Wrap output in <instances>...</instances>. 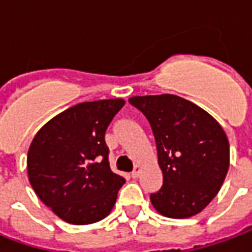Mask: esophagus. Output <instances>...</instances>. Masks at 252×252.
<instances>
[{"label": "esophagus", "mask_w": 252, "mask_h": 252, "mask_svg": "<svg viewBox=\"0 0 252 252\" xmlns=\"http://www.w3.org/2000/svg\"><path fill=\"white\" fill-rule=\"evenodd\" d=\"M139 175H140V167H139V165H136L135 169L132 171L131 176H132V178H133V179H136V178H139Z\"/></svg>", "instance_id": "1"}]
</instances>
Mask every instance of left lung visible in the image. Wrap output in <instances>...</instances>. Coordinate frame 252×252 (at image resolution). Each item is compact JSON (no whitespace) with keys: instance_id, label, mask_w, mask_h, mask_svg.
Segmentation results:
<instances>
[{"instance_id":"left-lung-1","label":"left lung","mask_w":252,"mask_h":252,"mask_svg":"<svg viewBox=\"0 0 252 252\" xmlns=\"http://www.w3.org/2000/svg\"><path fill=\"white\" fill-rule=\"evenodd\" d=\"M133 107L154 132L163 186L151 195L160 215L186 219L218 195L230 167V145L220 124L196 104L175 94L133 96Z\"/></svg>"}]
</instances>
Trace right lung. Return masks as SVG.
<instances>
[{
  "label": "right lung",
  "instance_id": "obj_1",
  "mask_svg": "<svg viewBox=\"0 0 252 252\" xmlns=\"http://www.w3.org/2000/svg\"><path fill=\"white\" fill-rule=\"evenodd\" d=\"M126 100L85 101L50 119L28 151V176L45 206L70 224L111 214L124 178L111 171L105 131Z\"/></svg>",
  "mask_w": 252,
  "mask_h": 252
}]
</instances>
